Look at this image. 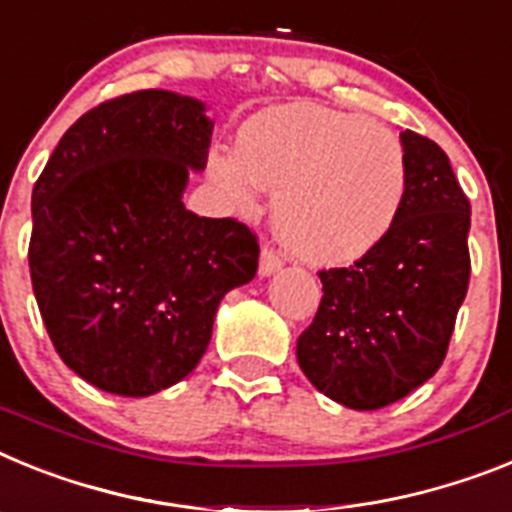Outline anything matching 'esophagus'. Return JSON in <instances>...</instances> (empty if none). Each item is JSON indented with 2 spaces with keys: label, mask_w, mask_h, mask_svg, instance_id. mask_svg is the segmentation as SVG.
Returning a JSON list of instances; mask_svg holds the SVG:
<instances>
[{
  "label": "esophagus",
  "mask_w": 512,
  "mask_h": 512,
  "mask_svg": "<svg viewBox=\"0 0 512 512\" xmlns=\"http://www.w3.org/2000/svg\"><path fill=\"white\" fill-rule=\"evenodd\" d=\"M283 268V257L273 247H262L260 252V275H273Z\"/></svg>",
  "instance_id": "obj_1"
}]
</instances>
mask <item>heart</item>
I'll use <instances>...</instances> for the list:
<instances>
[{"label":"heart","mask_w":512,"mask_h":512,"mask_svg":"<svg viewBox=\"0 0 512 512\" xmlns=\"http://www.w3.org/2000/svg\"><path fill=\"white\" fill-rule=\"evenodd\" d=\"M211 177L239 203L275 190L273 221L309 262H353L389 234L407 193L399 139L361 115L293 105L244 123L237 157L213 154Z\"/></svg>","instance_id":"heart-1"}]
</instances>
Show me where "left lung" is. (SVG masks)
Masks as SVG:
<instances>
[{"label":"left lung","mask_w":512,"mask_h":512,"mask_svg":"<svg viewBox=\"0 0 512 512\" xmlns=\"http://www.w3.org/2000/svg\"><path fill=\"white\" fill-rule=\"evenodd\" d=\"M402 149L397 221L350 268L319 270L324 296L296 342L306 379L350 410L397 402L441 368L469 288V198L435 141L404 131Z\"/></svg>","instance_id":"8db88e82"}]
</instances>
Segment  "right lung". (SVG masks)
Wrapping results in <instances>:
<instances>
[{
	"label": "right lung",
	"mask_w": 512,
	"mask_h": 512,
	"mask_svg": "<svg viewBox=\"0 0 512 512\" xmlns=\"http://www.w3.org/2000/svg\"><path fill=\"white\" fill-rule=\"evenodd\" d=\"M211 131L193 97H113L61 136L35 182V301L61 361L97 389L149 397L185 379L221 299L255 278L250 226L182 206Z\"/></svg>",
	"instance_id": "add662e5"
}]
</instances>
